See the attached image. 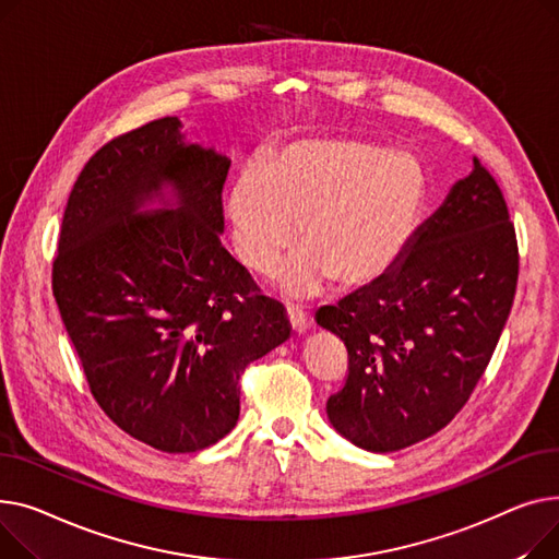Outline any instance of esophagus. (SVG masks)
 Masks as SVG:
<instances>
[{
	"mask_svg": "<svg viewBox=\"0 0 559 559\" xmlns=\"http://www.w3.org/2000/svg\"><path fill=\"white\" fill-rule=\"evenodd\" d=\"M286 318H288V324H290V330L295 334H305L309 330V316L302 309L288 305L286 307Z\"/></svg>",
	"mask_w": 559,
	"mask_h": 559,
	"instance_id": "1",
	"label": "esophagus"
}]
</instances>
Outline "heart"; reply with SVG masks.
<instances>
[{"mask_svg":"<svg viewBox=\"0 0 559 559\" xmlns=\"http://www.w3.org/2000/svg\"><path fill=\"white\" fill-rule=\"evenodd\" d=\"M429 193V174L413 153L313 138L277 151L266 171L248 167L229 191V221L241 261L261 275L280 266L302 225L305 250L282 286L309 298L332 277L347 288L385 277L413 246Z\"/></svg>","mask_w":559,"mask_h":559,"instance_id":"obj_1","label":"heart"}]
</instances>
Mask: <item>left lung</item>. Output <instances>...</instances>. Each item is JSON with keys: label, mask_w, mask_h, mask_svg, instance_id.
<instances>
[{"label": "left lung", "mask_w": 559, "mask_h": 559, "mask_svg": "<svg viewBox=\"0 0 559 559\" xmlns=\"http://www.w3.org/2000/svg\"><path fill=\"white\" fill-rule=\"evenodd\" d=\"M519 248L503 193L474 157L400 264L322 307L316 322L347 347L345 385L326 400L360 449L400 451L461 413L512 309Z\"/></svg>", "instance_id": "1"}]
</instances>
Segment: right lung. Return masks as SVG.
<instances>
[{
    "instance_id": "right-lung-1",
    "label": "right lung",
    "mask_w": 559,
    "mask_h": 559,
    "mask_svg": "<svg viewBox=\"0 0 559 559\" xmlns=\"http://www.w3.org/2000/svg\"><path fill=\"white\" fill-rule=\"evenodd\" d=\"M180 128L178 117L148 121L87 159L51 271L96 404L167 453L233 431L243 370L290 336L284 307L221 246L229 157L187 144ZM164 186L177 205L140 213Z\"/></svg>"
}]
</instances>
